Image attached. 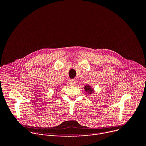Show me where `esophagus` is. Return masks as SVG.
<instances>
[{"label": "esophagus", "instance_id": "1", "mask_svg": "<svg viewBox=\"0 0 146 146\" xmlns=\"http://www.w3.org/2000/svg\"><path fill=\"white\" fill-rule=\"evenodd\" d=\"M68 84L70 85H74L76 84V80L74 79H70L68 80Z\"/></svg>", "mask_w": 146, "mask_h": 146}]
</instances>
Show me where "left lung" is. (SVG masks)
<instances>
[{"instance_id":"1","label":"left lung","mask_w":146,"mask_h":146,"mask_svg":"<svg viewBox=\"0 0 146 146\" xmlns=\"http://www.w3.org/2000/svg\"><path fill=\"white\" fill-rule=\"evenodd\" d=\"M84 89H85V91L86 92H88V94H92V93H93L94 92L93 89L90 85H86V86H85Z\"/></svg>"}]
</instances>
